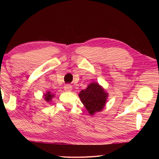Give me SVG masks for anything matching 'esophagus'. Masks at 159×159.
<instances>
[{
	"label": "esophagus",
	"mask_w": 159,
	"mask_h": 159,
	"mask_svg": "<svg viewBox=\"0 0 159 159\" xmlns=\"http://www.w3.org/2000/svg\"><path fill=\"white\" fill-rule=\"evenodd\" d=\"M64 89L66 92H69V91H71L72 90V86L69 84H66L64 86Z\"/></svg>",
	"instance_id": "1"
}]
</instances>
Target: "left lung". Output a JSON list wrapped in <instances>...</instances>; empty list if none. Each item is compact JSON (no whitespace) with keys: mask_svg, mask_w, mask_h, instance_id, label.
<instances>
[{"mask_svg":"<svg viewBox=\"0 0 159 159\" xmlns=\"http://www.w3.org/2000/svg\"><path fill=\"white\" fill-rule=\"evenodd\" d=\"M79 98L90 115L101 111L106 104L108 94L98 83H92L79 93Z\"/></svg>","mask_w":159,"mask_h":159,"instance_id":"obj_1","label":"left lung"}]
</instances>
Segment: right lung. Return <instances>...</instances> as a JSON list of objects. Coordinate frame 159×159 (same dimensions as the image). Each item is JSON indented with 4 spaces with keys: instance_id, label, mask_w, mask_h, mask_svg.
I'll list each match as a JSON object with an SVG mask.
<instances>
[{
    "instance_id": "1",
    "label": "right lung",
    "mask_w": 159,
    "mask_h": 159,
    "mask_svg": "<svg viewBox=\"0 0 159 159\" xmlns=\"http://www.w3.org/2000/svg\"><path fill=\"white\" fill-rule=\"evenodd\" d=\"M54 97V95H52V94H51L50 92H48L47 94H45V101L49 102L50 101L52 100V98Z\"/></svg>"
}]
</instances>
